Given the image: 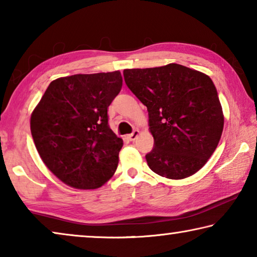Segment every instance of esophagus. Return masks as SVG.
I'll use <instances>...</instances> for the list:
<instances>
[{
    "label": "esophagus",
    "instance_id": "esophagus-1",
    "mask_svg": "<svg viewBox=\"0 0 257 257\" xmlns=\"http://www.w3.org/2000/svg\"><path fill=\"white\" fill-rule=\"evenodd\" d=\"M138 135H139V132H138L137 129H135L132 134L128 135V138H129V141H132V142H133V141H135V139H136V138L138 137Z\"/></svg>",
    "mask_w": 257,
    "mask_h": 257
}]
</instances>
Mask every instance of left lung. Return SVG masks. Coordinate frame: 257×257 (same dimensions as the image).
I'll use <instances>...</instances> for the list:
<instances>
[{
  "label": "left lung",
  "instance_id": "obj_1",
  "mask_svg": "<svg viewBox=\"0 0 257 257\" xmlns=\"http://www.w3.org/2000/svg\"><path fill=\"white\" fill-rule=\"evenodd\" d=\"M123 77L149 111L154 149L145 158L151 170L169 179L196 173L223 130L222 107L211 78L177 63L125 69Z\"/></svg>",
  "mask_w": 257,
  "mask_h": 257
}]
</instances>
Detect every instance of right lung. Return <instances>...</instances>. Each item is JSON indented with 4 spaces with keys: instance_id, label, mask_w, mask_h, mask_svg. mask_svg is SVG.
Returning a JSON list of instances; mask_svg holds the SVG:
<instances>
[{
    "instance_id": "1",
    "label": "right lung",
    "mask_w": 257,
    "mask_h": 257,
    "mask_svg": "<svg viewBox=\"0 0 257 257\" xmlns=\"http://www.w3.org/2000/svg\"><path fill=\"white\" fill-rule=\"evenodd\" d=\"M121 87L119 71L59 78L34 110L35 146L64 184L95 189L114 175L123 142L108 125L107 108Z\"/></svg>"
}]
</instances>
